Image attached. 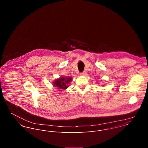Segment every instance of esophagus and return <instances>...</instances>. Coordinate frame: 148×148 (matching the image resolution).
Segmentation results:
<instances>
[{
	"instance_id": "esophagus-1",
	"label": "esophagus",
	"mask_w": 148,
	"mask_h": 148,
	"mask_svg": "<svg viewBox=\"0 0 148 148\" xmlns=\"http://www.w3.org/2000/svg\"><path fill=\"white\" fill-rule=\"evenodd\" d=\"M85 75H86V72H85V71L82 72V73H80V75H82V76H85Z\"/></svg>"
}]
</instances>
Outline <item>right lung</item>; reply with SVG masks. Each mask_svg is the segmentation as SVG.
<instances>
[{
  "instance_id": "1",
  "label": "right lung",
  "mask_w": 148,
  "mask_h": 148,
  "mask_svg": "<svg viewBox=\"0 0 148 148\" xmlns=\"http://www.w3.org/2000/svg\"><path fill=\"white\" fill-rule=\"evenodd\" d=\"M72 77H60L59 79H56L53 83V86L58 88L59 90L62 91L63 89H66L71 82L72 81Z\"/></svg>"
}]
</instances>
